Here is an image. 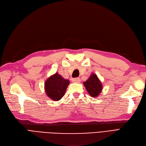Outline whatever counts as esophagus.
<instances>
[{"mask_svg": "<svg viewBox=\"0 0 146 146\" xmlns=\"http://www.w3.org/2000/svg\"><path fill=\"white\" fill-rule=\"evenodd\" d=\"M72 81L73 83H80V78H73L72 80Z\"/></svg>", "mask_w": 146, "mask_h": 146, "instance_id": "esophagus-1", "label": "esophagus"}]
</instances>
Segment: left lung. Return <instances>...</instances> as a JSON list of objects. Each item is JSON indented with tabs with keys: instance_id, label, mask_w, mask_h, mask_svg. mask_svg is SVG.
<instances>
[{
	"instance_id": "1",
	"label": "left lung",
	"mask_w": 146,
	"mask_h": 146,
	"mask_svg": "<svg viewBox=\"0 0 146 146\" xmlns=\"http://www.w3.org/2000/svg\"><path fill=\"white\" fill-rule=\"evenodd\" d=\"M83 84L87 92L93 98L98 96L102 90V83L95 74H92L88 80Z\"/></svg>"
}]
</instances>
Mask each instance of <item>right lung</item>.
<instances>
[{
  "instance_id": "obj_1",
  "label": "right lung",
  "mask_w": 146,
  "mask_h": 146,
  "mask_svg": "<svg viewBox=\"0 0 146 146\" xmlns=\"http://www.w3.org/2000/svg\"><path fill=\"white\" fill-rule=\"evenodd\" d=\"M69 84L68 80L63 78L57 72L51 75L45 82V91L51 100L59 101L64 96Z\"/></svg>"
}]
</instances>
